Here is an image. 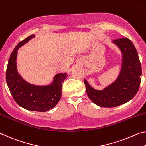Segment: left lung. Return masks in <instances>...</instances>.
I'll list each match as a JSON object with an SVG mask.
<instances>
[{"label":"left lung","mask_w":146,"mask_h":146,"mask_svg":"<svg viewBox=\"0 0 146 146\" xmlns=\"http://www.w3.org/2000/svg\"><path fill=\"white\" fill-rule=\"evenodd\" d=\"M113 42L123 53L122 68L117 80L103 90L94 89L87 81H83L88 96L100 107H113L125 104L135 96L140 85L142 67L133 42L127 38H120Z\"/></svg>","instance_id":"8db88e82"}]
</instances>
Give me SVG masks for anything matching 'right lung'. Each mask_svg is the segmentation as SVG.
<instances>
[{
	"label": "right lung",
	"mask_w": 146,
	"mask_h": 146,
	"mask_svg": "<svg viewBox=\"0 0 146 146\" xmlns=\"http://www.w3.org/2000/svg\"><path fill=\"white\" fill-rule=\"evenodd\" d=\"M33 37L32 35L21 41L11 52L6 69V82L13 98L19 106L28 111L46 112L59 102L61 97L62 83L67 74H57L54 83L49 86L30 84L21 77L16 68L17 50Z\"/></svg>",
	"instance_id": "1"
}]
</instances>
